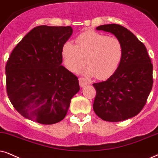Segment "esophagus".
<instances>
[{"label": "esophagus", "mask_w": 158, "mask_h": 158, "mask_svg": "<svg viewBox=\"0 0 158 158\" xmlns=\"http://www.w3.org/2000/svg\"><path fill=\"white\" fill-rule=\"evenodd\" d=\"M79 85H80V87H85L86 85H87V81L85 79V78L80 77L79 79Z\"/></svg>", "instance_id": "obj_1"}]
</instances>
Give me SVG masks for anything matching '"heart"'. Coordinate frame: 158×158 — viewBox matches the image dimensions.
Listing matches in <instances>:
<instances>
[{"label": "heart", "mask_w": 158, "mask_h": 158, "mask_svg": "<svg viewBox=\"0 0 158 158\" xmlns=\"http://www.w3.org/2000/svg\"><path fill=\"white\" fill-rule=\"evenodd\" d=\"M123 56V47L116 37L93 31L81 33L75 39V45L66 41L61 49V57L65 66L71 72L83 70L87 76L98 79H106L116 72Z\"/></svg>", "instance_id": "1"}]
</instances>
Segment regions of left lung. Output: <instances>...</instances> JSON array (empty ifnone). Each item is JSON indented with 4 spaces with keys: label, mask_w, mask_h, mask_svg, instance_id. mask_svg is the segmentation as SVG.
Instances as JSON below:
<instances>
[{
    "label": "left lung",
    "mask_w": 158,
    "mask_h": 158,
    "mask_svg": "<svg viewBox=\"0 0 158 158\" xmlns=\"http://www.w3.org/2000/svg\"><path fill=\"white\" fill-rule=\"evenodd\" d=\"M98 31L110 32L121 41L123 56L106 81L94 83L93 110L103 120L120 122L135 117L144 106L152 88L153 65L147 48L123 26L109 24Z\"/></svg>",
    "instance_id": "obj_1"
}]
</instances>
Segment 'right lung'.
<instances>
[{
    "label": "right lung",
    "mask_w": 158,
    "mask_h": 158,
    "mask_svg": "<svg viewBox=\"0 0 158 158\" xmlns=\"http://www.w3.org/2000/svg\"><path fill=\"white\" fill-rule=\"evenodd\" d=\"M73 33L71 26L40 25L17 44L6 65V92L25 118L52 125L65 118L78 77L61 65V49Z\"/></svg>",
    "instance_id": "right-lung-1"
}]
</instances>
